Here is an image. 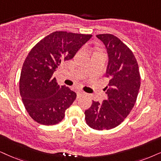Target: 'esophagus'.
<instances>
[{
  "label": "esophagus",
  "mask_w": 161,
  "mask_h": 161,
  "mask_svg": "<svg viewBox=\"0 0 161 161\" xmlns=\"http://www.w3.org/2000/svg\"><path fill=\"white\" fill-rule=\"evenodd\" d=\"M85 95V92H82V91H79V92H77V98H80V97H82Z\"/></svg>",
  "instance_id": "34e87169"
}]
</instances>
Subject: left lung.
I'll return each instance as SVG.
<instances>
[{
	"instance_id": "left-lung-1",
	"label": "left lung",
	"mask_w": 161,
	"mask_h": 161,
	"mask_svg": "<svg viewBox=\"0 0 161 161\" xmlns=\"http://www.w3.org/2000/svg\"><path fill=\"white\" fill-rule=\"evenodd\" d=\"M97 37L105 44L108 56L105 76L110 80L105 88L107 99L101 103L93 100L85 114L87 125L101 131L117 127L129 114L139 93L140 76L133 53L123 42L111 34Z\"/></svg>"
}]
</instances>
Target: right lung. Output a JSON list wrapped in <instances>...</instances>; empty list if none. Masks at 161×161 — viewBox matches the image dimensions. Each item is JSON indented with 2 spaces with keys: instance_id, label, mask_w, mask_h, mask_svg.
I'll return each instance as SVG.
<instances>
[{
  "instance_id": "obj_1",
  "label": "right lung",
  "mask_w": 161,
  "mask_h": 161,
  "mask_svg": "<svg viewBox=\"0 0 161 161\" xmlns=\"http://www.w3.org/2000/svg\"><path fill=\"white\" fill-rule=\"evenodd\" d=\"M92 35L56 31L36 44L28 53L20 76V94L30 117L38 123L52 125L64 117L76 98L53 74L62 62L74 58Z\"/></svg>"
}]
</instances>
